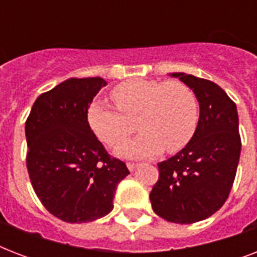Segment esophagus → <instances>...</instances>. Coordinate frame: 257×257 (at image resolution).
I'll use <instances>...</instances> for the list:
<instances>
[{
    "label": "esophagus",
    "mask_w": 257,
    "mask_h": 257,
    "mask_svg": "<svg viewBox=\"0 0 257 257\" xmlns=\"http://www.w3.org/2000/svg\"><path fill=\"white\" fill-rule=\"evenodd\" d=\"M126 167H128L129 171L133 172V171H135V169L137 168V167H139V164H135V163H128V164H126Z\"/></svg>",
    "instance_id": "1"
}]
</instances>
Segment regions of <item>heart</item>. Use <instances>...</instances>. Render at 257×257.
<instances>
[{"label": "heart", "instance_id": "obj_1", "mask_svg": "<svg viewBox=\"0 0 257 257\" xmlns=\"http://www.w3.org/2000/svg\"><path fill=\"white\" fill-rule=\"evenodd\" d=\"M112 98L118 110L94 102L88 110V121L97 137L112 147L122 143L132 133L133 121H137L142 133L118 145V156L144 159L160 155L164 149L176 152L195 133L197 104L183 82L132 80L113 89Z\"/></svg>", "mask_w": 257, "mask_h": 257}]
</instances>
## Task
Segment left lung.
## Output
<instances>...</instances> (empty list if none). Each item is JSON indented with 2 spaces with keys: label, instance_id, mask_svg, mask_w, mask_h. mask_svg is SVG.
Wrapping results in <instances>:
<instances>
[{
  "label": "left lung",
  "instance_id": "8db88e82",
  "mask_svg": "<svg viewBox=\"0 0 257 257\" xmlns=\"http://www.w3.org/2000/svg\"><path fill=\"white\" fill-rule=\"evenodd\" d=\"M199 101V122L185 147L159 163L160 177L149 199L167 221L208 219L225 203L239 164L241 141L236 104L217 84L187 73H171Z\"/></svg>",
  "mask_w": 257,
  "mask_h": 257
}]
</instances>
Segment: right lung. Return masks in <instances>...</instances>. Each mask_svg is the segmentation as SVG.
I'll use <instances>...</instances> for the list:
<instances>
[{
	"label": "right lung",
	"instance_id": "add662e5",
	"mask_svg": "<svg viewBox=\"0 0 257 257\" xmlns=\"http://www.w3.org/2000/svg\"><path fill=\"white\" fill-rule=\"evenodd\" d=\"M108 82L69 78L34 101L25 124L30 181L44 207L66 223H88L113 209L121 180L129 175L89 126L88 109Z\"/></svg>",
	"mask_w": 257,
	"mask_h": 257
}]
</instances>
